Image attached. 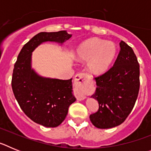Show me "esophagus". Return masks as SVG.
Wrapping results in <instances>:
<instances>
[{"label":"esophagus","instance_id":"1","mask_svg":"<svg viewBox=\"0 0 151 151\" xmlns=\"http://www.w3.org/2000/svg\"><path fill=\"white\" fill-rule=\"evenodd\" d=\"M89 78V76L87 73H78L75 76V85L77 86V90L76 91V98L78 101H82L85 99V94H84L83 86Z\"/></svg>","mask_w":151,"mask_h":151}]
</instances>
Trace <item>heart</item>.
<instances>
[{
  "mask_svg": "<svg viewBox=\"0 0 151 151\" xmlns=\"http://www.w3.org/2000/svg\"><path fill=\"white\" fill-rule=\"evenodd\" d=\"M116 54V47L111 41L91 38L77 48L76 60L88 63V69L94 75H101L110 67Z\"/></svg>",
  "mask_w": 151,
  "mask_h": 151,
  "instance_id": "obj_1",
  "label": "heart"
}]
</instances>
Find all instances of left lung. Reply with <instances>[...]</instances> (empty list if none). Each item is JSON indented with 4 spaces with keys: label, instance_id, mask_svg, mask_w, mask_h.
I'll return each instance as SVG.
<instances>
[{
    "label": "left lung",
    "instance_id": "left-lung-1",
    "mask_svg": "<svg viewBox=\"0 0 151 151\" xmlns=\"http://www.w3.org/2000/svg\"><path fill=\"white\" fill-rule=\"evenodd\" d=\"M120 50L113 67L96 77L95 93L99 108L90 120L98 129L122 124L132 110L140 88V66L132 48L121 41Z\"/></svg>",
    "mask_w": 151,
    "mask_h": 151
}]
</instances>
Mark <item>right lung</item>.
Returning <instances> with one entry per match:
<instances>
[{
	"label": "right lung",
	"instance_id": "obj_1",
	"mask_svg": "<svg viewBox=\"0 0 151 151\" xmlns=\"http://www.w3.org/2000/svg\"><path fill=\"white\" fill-rule=\"evenodd\" d=\"M71 37L66 31L38 33L24 45L14 65L11 85L16 99L29 118L45 127L60 125L76 99L73 94V78L40 76L32 69V53L43 42L63 44Z\"/></svg>",
	"mask_w": 151,
	"mask_h": 151
}]
</instances>
